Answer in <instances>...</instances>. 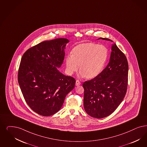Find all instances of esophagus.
Instances as JSON below:
<instances>
[{"instance_id": "obj_1", "label": "esophagus", "mask_w": 147, "mask_h": 147, "mask_svg": "<svg viewBox=\"0 0 147 147\" xmlns=\"http://www.w3.org/2000/svg\"><path fill=\"white\" fill-rule=\"evenodd\" d=\"M81 85V82H80V81H79V80H76V86H79V85Z\"/></svg>"}]
</instances>
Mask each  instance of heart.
Returning <instances> with one entry per match:
<instances>
[{"mask_svg":"<svg viewBox=\"0 0 147 147\" xmlns=\"http://www.w3.org/2000/svg\"><path fill=\"white\" fill-rule=\"evenodd\" d=\"M108 56V49L104 45L92 42L82 43L74 47L72 54L66 57V71L69 75H72L80 65L81 77L94 78L104 69Z\"/></svg>","mask_w":147,"mask_h":147,"instance_id":"b5f03b06","label":"heart"}]
</instances>
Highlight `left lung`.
<instances>
[{"mask_svg": "<svg viewBox=\"0 0 147 147\" xmlns=\"http://www.w3.org/2000/svg\"><path fill=\"white\" fill-rule=\"evenodd\" d=\"M104 40H112L99 38ZM110 61L101 73L84 82V107L90 116L102 118L110 115L123 101L127 92L128 63L127 57L115 43Z\"/></svg>", "mask_w": 147, "mask_h": 147, "instance_id": "8db88e82", "label": "left lung"}]
</instances>
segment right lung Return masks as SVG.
Returning <instances> with one entry per match:
<instances>
[{"instance_id": "obj_1", "label": "right lung", "mask_w": 147, "mask_h": 147, "mask_svg": "<svg viewBox=\"0 0 147 147\" xmlns=\"http://www.w3.org/2000/svg\"><path fill=\"white\" fill-rule=\"evenodd\" d=\"M69 40L60 38L40 42L21 59L18 81L27 104L36 113L49 116L59 111L76 80L57 69L63 63Z\"/></svg>"}]
</instances>
